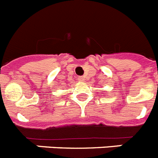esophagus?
<instances>
[{"instance_id": "esophagus-1", "label": "esophagus", "mask_w": 158, "mask_h": 158, "mask_svg": "<svg viewBox=\"0 0 158 158\" xmlns=\"http://www.w3.org/2000/svg\"><path fill=\"white\" fill-rule=\"evenodd\" d=\"M84 80H85V78L83 76L78 77V81H84Z\"/></svg>"}]
</instances>
